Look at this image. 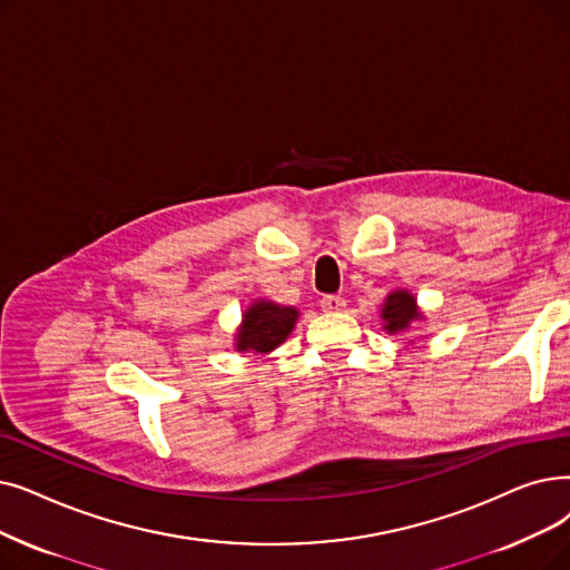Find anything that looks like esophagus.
I'll list each match as a JSON object with an SVG mask.
<instances>
[{
    "label": "esophagus",
    "instance_id": "34e87169",
    "mask_svg": "<svg viewBox=\"0 0 570 570\" xmlns=\"http://www.w3.org/2000/svg\"><path fill=\"white\" fill-rule=\"evenodd\" d=\"M321 307H324V312H342L346 303L340 295H324V298H321Z\"/></svg>",
    "mask_w": 570,
    "mask_h": 570
}]
</instances>
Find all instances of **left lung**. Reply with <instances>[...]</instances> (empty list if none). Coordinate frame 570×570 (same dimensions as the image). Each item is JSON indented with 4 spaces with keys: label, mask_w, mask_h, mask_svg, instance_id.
Returning <instances> with one entry per match:
<instances>
[{
    "label": "left lung",
    "mask_w": 570,
    "mask_h": 570,
    "mask_svg": "<svg viewBox=\"0 0 570 570\" xmlns=\"http://www.w3.org/2000/svg\"><path fill=\"white\" fill-rule=\"evenodd\" d=\"M380 318H382V328L389 335H399V333H407L416 321H424L426 314L422 312V307H419L412 291L393 288L389 291V295L382 303Z\"/></svg>",
    "instance_id": "obj_1"
}]
</instances>
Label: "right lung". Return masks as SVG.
Wrapping results in <instances>:
<instances>
[{
    "instance_id": "right-lung-1",
    "label": "right lung",
    "mask_w": 570,
    "mask_h": 570,
    "mask_svg": "<svg viewBox=\"0 0 570 570\" xmlns=\"http://www.w3.org/2000/svg\"><path fill=\"white\" fill-rule=\"evenodd\" d=\"M298 318V307H286L267 298L252 301L242 312V321L233 335V350L239 354L267 356L286 342Z\"/></svg>"
}]
</instances>
